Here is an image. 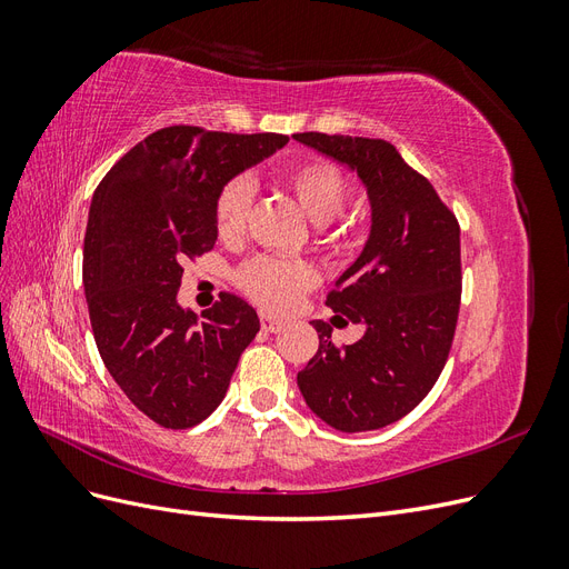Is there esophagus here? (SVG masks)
<instances>
[{
  "instance_id": "obj_1",
  "label": "esophagus",
  "mask_w": 569,
  "mask_h": 569,
  "mask_svg": "<svg viewBox=\"0 0 569 569\" xmlns=\"http://www.w3.org/2000/svg\"><path fill=\"white\" fill-rule=\"evenodd\" d=\"M261 327H263V332H280V327H282V320H278V318H272V316H268V313H261Z\"/></svg>"
}]
</instances>
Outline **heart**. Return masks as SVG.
Segmentation results:
<instances>
[{"label":"heart","instance_id":"b5f03b06","mask_svg":"<svg viewBox=\"0 0 569 569\" xmlns=\"http://www.w3.org/2000/svg\"><path fill=\"white\" fill-rule=\"evenodd\" d=\"M280 180L297 197L308 218L320 222V239L332 249L351 244L353 226H335L332 218L349 197V180L341 170L325 159H303L282 168ZM253 203V184L247 176H234L220 184L213 199V226L220 239H237L244 232ZM318 272L299 258L253 256L234 270V284L253 303L270 313H287L297 301L313 289Z\"/></svg>","mask_w":569,"mask_h":569}]
</instances>
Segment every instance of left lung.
<instances>
[{
	"label": "left lung",
	"instance_id": "8db88e82",
	"mask_svg": "<svg viewBox=\"0 0 569 569\" xmlns=\"http://www.w3.org/2000/svg\"><path fill=\"white\" fill-rule=\"evenodd\" d=\"M295 140L351 166L372 206L363 253L327 295V306L366 325V335L337 347L332 327L313 320L320 347L297 382L308 408L339 432L380 429L408 416L449 360L462 291L458 218L387 140L325 132Z\"/></svg>",
	"mask_w": 569,
	"mask_h": 569
}]
</instances>
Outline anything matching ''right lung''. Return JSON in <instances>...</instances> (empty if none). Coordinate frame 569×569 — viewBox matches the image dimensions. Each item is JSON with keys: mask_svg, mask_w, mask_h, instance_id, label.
<instances>
[{"mask_svg": "<svg viewBox=\"0 0 569 569\" xmlns=\"http://www.w3.org/2000/svg\"><path fill=\"white\" fill-rule=\"evenodd\" d=\"M287 142L170 126L134 144L94 189L82 284L97 349L130 403L166 429L211 416L261 330L239 297L220 295L197 318L178 306V289L187 258L216 244L220 184Z\"/></svg>", "mask_w": 569, "mask_h": 569, "instance_id": "obj_1", "label": "right lung"}]
</instances>
